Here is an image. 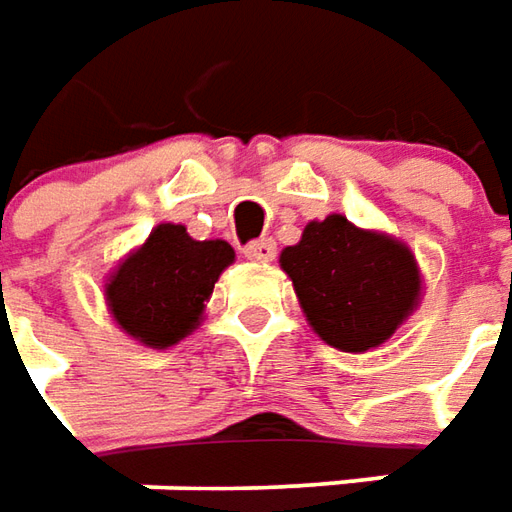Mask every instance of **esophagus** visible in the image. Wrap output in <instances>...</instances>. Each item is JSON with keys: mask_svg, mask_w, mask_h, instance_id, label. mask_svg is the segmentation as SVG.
Instances as JSON below:
<instances>
[{"mask_svg": "<svg viewBox=\"0 0 512 512\" xmlns=\"http://www.w3.org/2000/svg\"><path fill=\"white\" fill-rule=\"evenodd\" d=\"M243 255H246V260H255V263H272L277 257V246H274V240H255V243H249L243 249Z\"/></svg>", "mask_w": 512, "mask_h": 512, "instance_id": "esophagus-1", "label": "esophagus"}]
</instances>
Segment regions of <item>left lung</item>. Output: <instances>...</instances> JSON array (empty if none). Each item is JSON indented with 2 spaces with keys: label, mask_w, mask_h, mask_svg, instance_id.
Masks as SVG:
<instances>
[{
  "label": "left lung",
  "mask_w": 512,
  "mask_h": 512,
  "mask_svg": "<svg viewBox=\"0 0 512 512\" xmlns=\"http://www.w3.org/2000/svg\"><path fill=\"white\" fill-rule=\"evenodd\" d=\"M300 309L331 348L365 354L388 343L422 303V272L408 243L331 212L280 252Z\"/></svg>",
  "instance_id": "obj_1"
}]
</instances>
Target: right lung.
I'll return each mask as SVG.
<instances>
[{"mask_svg": "<svg viewBox=\"0 0 512 512\" xmlns=\"http://www.w3.org/2000/svg\"><path fill=\"white\" fill-rule=\"evenodd\" d=\"M232 263L235 249L226 240H195L181 223H158L107 274V311L135 343L169 348L201 326L212 289Z\"/></svg>", "mask_w": 512, "mask_h": 512, "instance_id": "right-lung-1", "label": "right lung"}]
</instances>
